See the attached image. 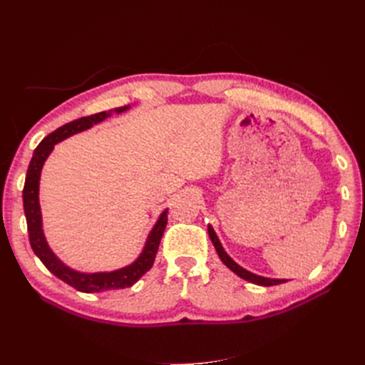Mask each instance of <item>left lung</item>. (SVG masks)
<instances>
[{"mask_svg":"<svg viewBox=\"0 0 365 365\" xmlns=\"http://www.w3.org/2000/svg\"><path fill=\"white\" fill-rule=\"evenodd\" d=\"M208 236H210V239H212V242H213V245H215V248H216V251H217V254H219L220 260H222V262L227 264V267H228L231 271H233L235 274H237L239 277H242L244 280H248V282H251V283L260 284V286H274V284H280V283L288 282V280H280V279L260 277V275H256V274H252V272L244 269L242 267H239V264L225 252V250L222 248V245H220V242H219V239H217V236H216V233H215V230H213L212 227H208Z\"/></svg>","mask_w":365,"mask_h":365,"instance_id":"obj_1","label":"left lung"}]
</instances>
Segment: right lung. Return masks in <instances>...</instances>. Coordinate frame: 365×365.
<instances>
[{"label": "right lung", "mask_w": 365, "mask_h": 365, "mask_svg": "<svg viewBox=\"0 0 365 365\" xmlns=\"http://www.w3.org/2000/svg\"><path fill=\"white\" fill-rule=\"evenodd\" d=\"M129 106L117 108L115 113H121L128 109ZM109 115V113H97L88 117H81L77 120L70 121V123L58 128L50 135L43 138L39 146L33 152L31 161L29 164L27 175H26V184L23 190V200H24V213L27 219V230H29V240L31 250L35 251L36 256L41 262L46 264V268L56 275L58 279L65 282L67 284L73 286L74 289L81 292H102L109 289H125L129 288L134 283H137L143 275H145L153 264L155 260L157 251L160 247V242L163 233L168 225V210L163 212L158 222L152 228L145 250L140 254V257L129 264L126 268H121L113 272H96V274H83L73 271L71 268L65 267V264L54 256L53 251L48 248L46 237L42 233V220H41V207H39V178L43 161L47 160L50 152L53 150L56 143L65 140L67 137L77 134V132L90 129L93 125L101 123Z\"/></svg>", "instance_id": "1"}]
</instances>
